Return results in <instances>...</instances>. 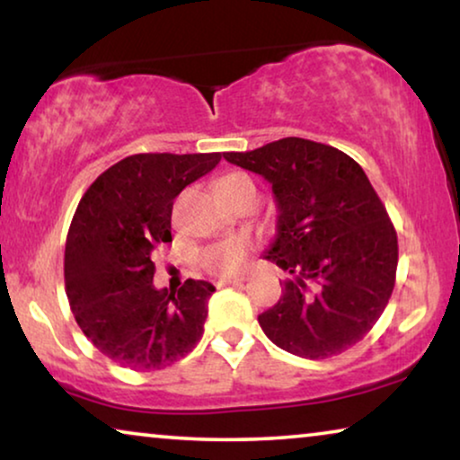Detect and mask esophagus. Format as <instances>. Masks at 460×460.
Instances as JSON below:
<instances>
[{"label":"esophagus","instance_id":"1","mask_svg":"<svg viewBox=\"0 0 460 460\" xmlns=\"http://www.w3.org/2000/svg\"><path fill=\"white\" fill-rule=\"evenodd\" d=\"M244 279H222L217 282V287H238L243 285Z\"/></svg>","mask_w":460,"mask_h":460}]
</instances>
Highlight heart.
I'll list each match as a JSON object with an SVG mask.
<instances>
[{"mask_svg":"<svg viewBox=\"0 0 460 460\" xmlns=\"http://www.w3.org/2000/svg\"><path fill=\"white\" fill-rule=\"evenodd\" d=\"M251 180L244 173H226L216 181V190L224 200L234 197L236 192H241L244 186H249ZM251 243L249 238H230V241L216 243L211 247H207L200 253V263L205 270H209L216 276H232L244 266L247 261Z\"/></svg>","mask_w":460,"mask_h":460,"instance_id":"heart-1","label":"heart"}]
</instances>
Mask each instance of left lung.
<instances>
[{
	"mask_svg": "<svg viewBox=\"0 0 460 460\" xmlns=\"http://www.w3.org/2000/svg\"><path fill=\"white\" fill-rule=\"evenodd\" d=\"M224 159L272 184L276 238L263 257L291 274L257 316L280 349L324 360L356 345L392 297L398 236L364 169L326 144L282 137Z\"/></svg>",
	"mask_w": 460,
	"mask_h": 460,
	"instance_id": "8db88e82",
	"label": "left lung"
}]
</instances>
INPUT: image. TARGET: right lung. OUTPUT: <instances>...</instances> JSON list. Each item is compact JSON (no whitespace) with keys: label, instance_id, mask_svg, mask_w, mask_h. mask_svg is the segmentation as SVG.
Here are the masks:
<instances>
[{"label":"right lung","instance_id":"obj_1","mask_svg":"<svg viewBox=\"0 0 460 460\" xmlns=\"http://www.w3.org/2000/svg\"><path fill=\"white\" fill-rule=\"evenodd\" d=\"M222 155H131L106 169L79 200L65 249V285L84 335L112 362L159 370L203 337L211 282L178 291L153 285L155 249L172 243L173 199Z\"/></svg>","mask_w":460,"mask_h":460}]
</instances>
